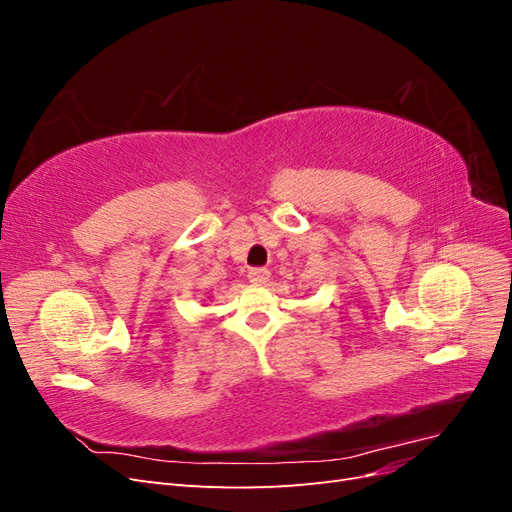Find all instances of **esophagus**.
<instances>
[{
  "label": "esophagus",
  "mask_w": 512,
  "mask_h": 512,
  "mask_svg": "<svg viewBox=\"0 0 512 512\" xmlns=\"http://www.w3.org/2000/svg\"><path fill=\"white\" fill-rule=\"evenodd\" d=\"M247 280H250L252 284H265L269 280V269L252 267L250 271H247Z\"/></svg>",
  "instance_id": "esophagus-1"
}]
</instances>
